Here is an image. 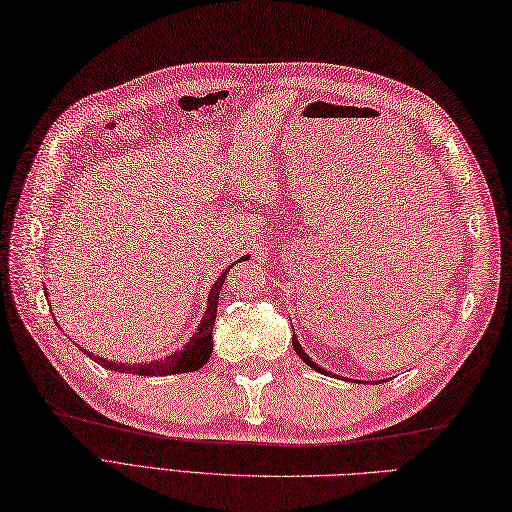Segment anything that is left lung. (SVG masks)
Masks as SVG:
<instances>
[{
	"instance_id": "left-lung-1",
	"label": "left lung",
	"mask_w": 512,
	"mask_h": 512,
	"mask_svg": "<svg viewBox=\"0 0 512 512\" xmlns=\"http://www.w3.org/2000/svg\"><path fill=\"white\" fill-rule=\"evenodd\" d=\"M293 350L297 352V356H299V358H302V360H304V363H306L308 367H313V369H315V371H319V373H328L326 369H321V367H319V365L315 363V360H313V358H310V356H308V354H306V352L302 350V345H299V341H297V336H295V334H293Z\"/></svg>"
}]
</instances>
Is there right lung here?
Listing matches in <instances>:
<instances>
[{
  "label": "right lung",
  "instance_id": "add662e5",
  "mask_svg": "<svg viewBox=\"0 0 512 512\" xmlns=\"http://www.w3.org/2000/svg\"><path fill=\"white\" fill-rule=\"evenodd\" d=\"M245 258L249 260V256H243L239 260H245ZM230 267L221 273V276L215 280L213 286H210L204 317H202V321H199V326H197L195 334L191 336V341L186 343L182 350L173 352V354H169L165 358L152 360V363H139V365H134V363H112V360L93 356L91 352H86V350H82V352L89 356V358H93L95 363H99V365L110 369V371L136 373V376H173V373H186V371L202 369L208 363L210 354H213V328H215V319H217L219 291H221V286H223V280L228 278Z\"/></svg>",
  "mask_w": 512,
  "mask_h": 512
}]
</instances>
